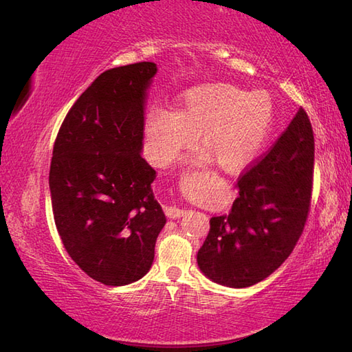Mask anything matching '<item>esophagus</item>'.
Segmentation results:
<instances>
[{"instance_id":"34e87169","label":"esophagus","mask_w":352,"mask_h":352,"mask_svg":"<svg viewBox=\"0 0 352 352\" xmlns=\"http://www.w3.org/2000/svg\"><path fill=\"white\" fill-rule=\"evenodd\" d=\"M186 212H188V210H186V209H179V208H176V206H168V208H166V215H167L168 218H171V220H177V218L184 217Z\"/></svg>"}]
</instances>
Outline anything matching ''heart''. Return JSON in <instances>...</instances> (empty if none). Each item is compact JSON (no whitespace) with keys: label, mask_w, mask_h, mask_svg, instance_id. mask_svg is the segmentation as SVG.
Instances as JSON below:
<instances>
[{"label":"heart","mask_w":352,"mask_h":352,"mask_svg":"<svg viewBox=\"0 0 352 352\" xmlns=\"http://www.w3.org/2000/svg\"><path fill=\"white\" fill-rule=\"evenodd\" d=\"M276 122V107L265 90H247L230 82H210L184 93L176 111H153L146 122L152 161L168 167L199 137L203 147L185 164L208 168L217 162L238 173L259 160Z\"/></svg>","instance_id":"heart-1"}]
</instances>
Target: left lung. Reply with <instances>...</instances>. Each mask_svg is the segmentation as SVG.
Instances as JSON below:
<instances>
[{
  "label": "left lung",
  "instance_id": "obj_1",
  "mask_svg": "<svg viewBox=\"0 0 352 352\" xmlns=\"http://www.w3.org/2000/svg\"><path fill=\"white\" fill-rule=\"evenodd\" d=\"M314 160V131L298 110L272 149L239 177L229 214L210 218L197 253L203 274L241 289L262 282L287 259L307 220Z\"/></svg>",
  "mask_w": 352,
  "mask_h": 352
}]
</instances>
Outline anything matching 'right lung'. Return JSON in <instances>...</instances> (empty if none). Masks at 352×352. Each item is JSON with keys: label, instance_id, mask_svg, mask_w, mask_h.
<instances>
[{"label": "right lung", "instance_id": "add662e5", "mask_svg": "<svg viewBox=\"0 0 352 352\" xmlns=\"http://www.w3.org/2000/svg\"><path fill=\"white\" fill-rule=\"evenodd\" d=\"M158 67L108 69L78 98L54 144L50 191L58 235L72 261L107 286L149 272L166 215L156 171L143 158L144 110Z\"/></svg>", "mask_w": 352, "mask_h": 352}]
</instances>
